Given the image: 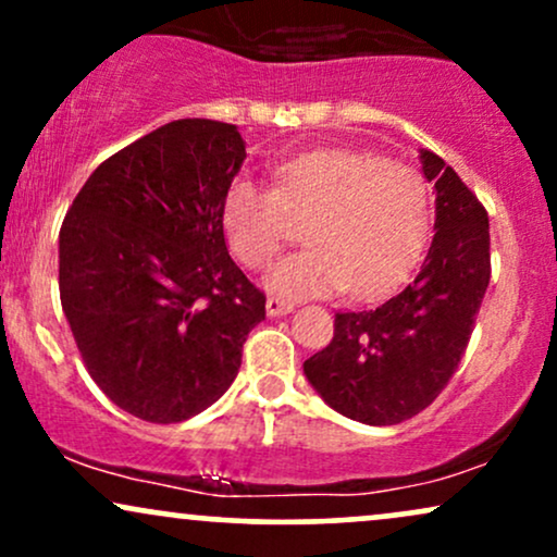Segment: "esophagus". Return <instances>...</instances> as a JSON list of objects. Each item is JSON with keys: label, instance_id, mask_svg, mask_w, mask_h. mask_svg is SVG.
Instances as JSON below:
<instances>
[{"label": "esophagus", "instance_id": "34e87169", "mask_svg": "<svg viewBox=\"0 0 557 557\" xmlns=\"http://www.w3.org/2000/svg\"><path fill=\"white\" fill-rule=\"evenodd\" d=\"M293 311V304L285 298H267V314L270 317H283V314H290Z\"/></svg>", "mask_w": 557, "mask_h": 557}]
</instances>
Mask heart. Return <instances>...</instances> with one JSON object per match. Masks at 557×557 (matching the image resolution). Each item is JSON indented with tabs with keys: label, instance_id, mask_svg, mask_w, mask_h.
<instances>
[{
	"label": "heart",
	"instance_id": "b5f03b06",
	"mask_svg": "<svg viewBox=\"0 0 557 557\" xmlns=\"http://www.w3.org/2000/svg\"><path fill=\"white\" fill-rule=\"evenodd\" d=\"M274 188L238 181L222 209L233 257L267 270L293 222H309L306 251L280 261L270 290L376 298L406 283L419 264L432 220L430 183L411 164L359 149H317L274 168Z\"/></svg>",
	"mask_w": 557,
	"mask_h": 557
}]
</instances>
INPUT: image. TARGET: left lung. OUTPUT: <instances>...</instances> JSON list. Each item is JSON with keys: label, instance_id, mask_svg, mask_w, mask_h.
I'll use <instances>...</instances> for the list:
<instances>
[{"label": "left lung", "instance_id": "left-lung-1", "mask_svg": "<svg viewBox=\"0 0 557 557\" xmlns=\"http://www.w3.org/2000/svg\"><path fill=\"white\" fill-rule=\"evenodd\" d=\"M434 183V238L411 285L369 311L335 314L304 374L330 408L372 426L417 417L461 363L490 285V220L456 170L421 149Z\"/></svg>", "mask_w": 557, "mask_h": 557}]
</instances>
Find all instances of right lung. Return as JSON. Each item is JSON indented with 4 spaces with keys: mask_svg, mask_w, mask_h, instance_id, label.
<instances>
[{
    "mask_svg": "<svg viewBox=\"0 0 557 557\" xmlns=\"http://www.w3.org/2000/svg\"><path fill=\"white\" fill-rule=\"evenodd\" d=\"M243 159L235 125L175 120L101 162L62 222L60 298L83 363L151 424L220 400L264 319L222 230Z\"/></svg>",
    "mask_w": 557,
    "mask_h": 557,
    "instance_id": "right-lung-1",
    "label": "right lung"
}]
</instances>
